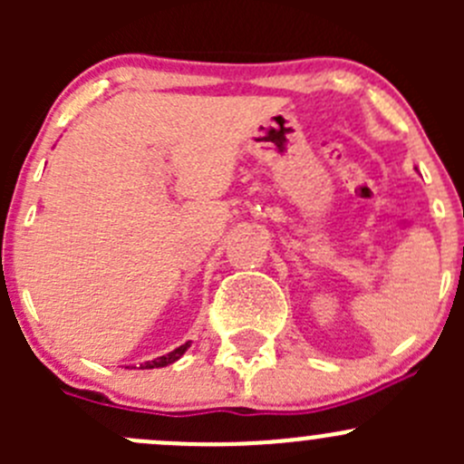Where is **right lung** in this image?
<instances>
[{"label":"right lung","mask_w":464,"mask_h":464,"mask_svg":"<svg viewBox=\"0 0 464 464\" xmlns=\"http://www.w3.org/2000/svg\"><path fill=\"white\" fill-rule=\"evenodd\" d=\"M188 345H190V341H188V343L179 345V348H177V350H172V353L163 354V357H157V359H152V362L143 363V366H141V368H161V366H168V363L177 362V359H179V357H181V354H184V353H186V348H188Z\"/></svg>","instance_id":"right-lung-1"}]
</instances>
